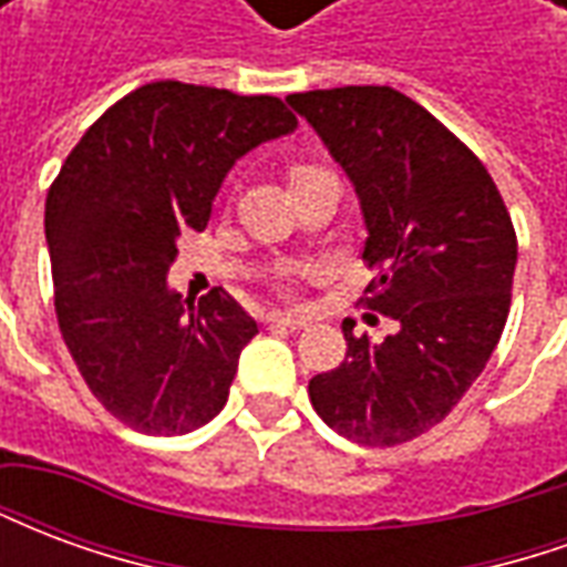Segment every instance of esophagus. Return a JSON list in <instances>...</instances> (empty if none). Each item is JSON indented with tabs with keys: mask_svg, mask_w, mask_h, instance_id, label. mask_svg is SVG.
Segmentation results:
<instances>
[{
	"mask_svg": "<svg viewBox=\"0 0 567 567\" xmlns=\"http://www.w3.org/2000/svg\"><path fill=\"white\" fill-rule=\"evenodd\" d=\"M267 321H270V324H279V328H288V331H303L309 324L307 319H295V316H288V312H270Z\"/></svg>",
	"mask_w": 567,
	"mask_h": 567,
	"instance_id": "obj_1",
	"label": "esophagus"
}]
</instances>
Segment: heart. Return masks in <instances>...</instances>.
I'll list each match as a JSON object with an SVG mask.
<instances>
[{
    "label": "heart",
    "instance_id": "obj_1",
    "mask_svg": "<svg viewBox=\"0 0 567 567\" xmlns=\"http://www.w3.org/2000/svg\"><path fill=\"white\" fill-rule=\"evenodd\" d=\"M297 169H307V166H297ZM295 169V173H297ZM307 270V267H300V264H285L282 270L276 272V285H279V291H291V285H295V276Z\"/></svg>",
    "mask_w": 567,
    "mask_h": 567
}]
</instances>
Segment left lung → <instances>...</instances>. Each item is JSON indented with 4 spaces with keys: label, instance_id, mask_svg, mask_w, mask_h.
<instances>
[{
    "label": "left lung",
    "instance_id": "1",
    "mask_svg": "<svg viewBox=\"0 0 567 567\" xmlns=\"http://www.w3.org/2000/svg\"><path fill=\"white\" fill-rule=\"evenodd\" d=\"M288 103L361 197L377 272L361 303L398 321L373 343L346 319L343 364L309 380V401L337 434L398 446L450 416L498 346L516 270L511 212L474 151L394 87Z\"/></svg>",
    "mask_w": 567,
    "mask_h": 567
}]
</instances>
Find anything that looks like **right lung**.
I'll return each mask as SVG.
<instances>
[{
    "instance_id": "obj_1",
    "label": "right lung",
    "mask_w": 567,
    "mask_h": 567,
    "mask_svg": "<svg viewBox=\"0 0 567 567\" xmlns=\"http://www.w3.org/2000/svg\"><path fill=\"white\" fill-rule=\"evenodd\" d=\"M295 127L279 96L151 81L69 151L44 203L56 324L93 398L133 431L187 434L227 404L258 324L221 288L185 307L166 272L227 169Z\"/></svg>"
}]
</instances>
